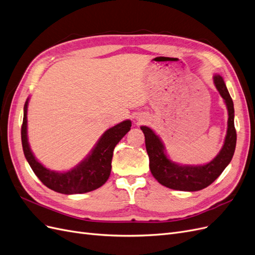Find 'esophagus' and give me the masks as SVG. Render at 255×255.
Wrapping results in <instances>:
<instances>
[{
	"label": "esophagus",
	"mask_w": 255,
	"mask_h": 255,
	"mask_svg": "<svg viewBox=\"0 0 255 255\" xmlns=\"http://www.w3.org/2000/svg\"><path fill=\"white\" fill-rule=\"evenodd\" d=\"M138 121H141V122H142V121H144V119H138Z\"/></svg>",
	"instance_id": "1"
}]
</instances>
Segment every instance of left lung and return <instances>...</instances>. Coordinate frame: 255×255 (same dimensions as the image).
Instances as JSON below:
<instances>
[{
  "instance_id": "1",
  "label": "left lung",
  "mask_w": 255,
  "mask_h": 255,
  "mask_svg": "<svg viewBox=\"0 0 255 255\" xmlns=\"http://www.w3.org/2000/svg\"><path fill=\"white\" fill-rule=\"evenodd\" d=\"M214 84L225 100L228 108V130L223 148L210 163L205 165H179L170 161L159 136L153 131L142 126L145 135L146 150L149 157V168L158 182L171 190L195 192L212 184L231 162L236 146V130L234 127V106L225 81L220 75L214 76Z\"/></svg>"
}]
</instances>
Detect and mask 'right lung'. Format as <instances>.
I'll list each match as a JSON object with an SVG mask.
<instances>
[{
  "instance_id": "obj_1",
  "label": "right lung",
  "mask_w": 255,
  "mask_h": 255,
  "mask_svg": "<svg viewBox=\"0 0 255 255\" xmlns=\"http://www.w3.org/2000/svg\"><path fill=\"white\" fill-rule=\"evenodd\" d=\"M27 105L28 100L24 105L21 128L22 147L24 155L40 181L51 190L65 195L88 193L105 184L111 172L114 147L130 130L131 122L124 121L107 130L83 162L69 171L58 172L44 167L30 150L27 139Z\"/></svg>"
}]
</instances>
